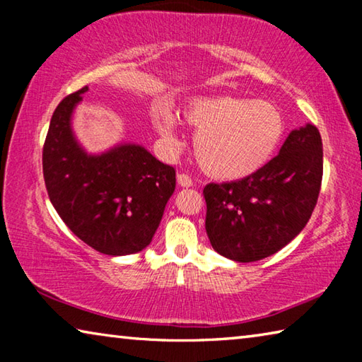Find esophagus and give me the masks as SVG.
Instances as JSON below:
<instances>
[{
  "label": "esophagus",
  "instance_id": "esophagus-1",
  "mask_svg": "<svg viewBox=\"0 0 362 362\" xmlns=\"http://www.w3.org/2000/svg\"><path fill=\"white\" fill-rule=\"evenodd\" d=\"M177 182H179V185L180 187H193V180H192V177H189L188 174H179L177 175Z\"/></svg>",
  "mask_w": 362,
  "mask_h": 362
}]
</instances>
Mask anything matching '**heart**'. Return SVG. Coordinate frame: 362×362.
<instances>
[{
	"label": "heart",
	"mask_w": 362,
	"mask_h": 362,
	"mask_svg": "<svg viewBox=\"0 0 362 362\" xmlns=\"http://www.w3.org/2000/svg\"><path fill=\"white\" fill-rule=\"evenodd\" d=\"M183 118L193 127L194 155L201 169L218 180H240L255 174L273 156L284 136V118L273 103L235 95L199 97ZM158 132L175 144L173 115L161 112Z\"/></svg>",
	"instance_id": "heart-1"
}]
</instances>
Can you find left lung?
<instances>
[{
  "label": "left lung",
  "mask_w": 362,
  "mask_h": 362,
  "mask_svg": "<svg viewBox=\"0 0 362 362\" xmlns=\"http://www.w3.org/2000/svg\"><path fill=\"white\" fill-rule=\"evenodd\" d=\"M322 182V140L313 124L292 131L279 155L246 179L209 183L206 231L220 255L257 262L305 228Z\"/></svg>",
  "instance_id": "8db88e82"
}]
</instances>
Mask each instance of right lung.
Instances as JSON below:
<instances>
[{
    "mask_svg": "<svg viewBox=\"0 0 362 362\" xmlns=\"http://www.w3.org/2000/svg\"><path fill=\"white\" fill-rule=\"evenodd\" d=\"M88 90L66 95L51 118L42 146V175L52 206L83 243L105 255L136 254L151 243L175 189V169L140 145L99 156L83 151L70 118Z\"/></svg>",
    "mask_w": 362,
    "mask_h": 362,
    "instance_id": "obj_1",
    "label": "right lung"
}]
</instances>
